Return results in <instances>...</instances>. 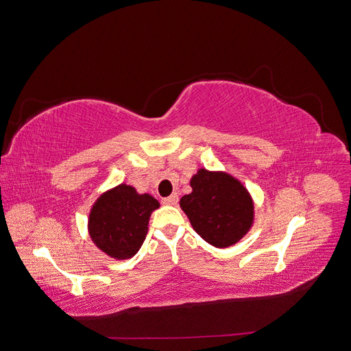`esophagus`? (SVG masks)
<instances>
[{"label": "esophagus", "mask_w": 351, "mask_h": 351, "mask_svg": "<svg viewBox=\"0 0 351 351\" xmlns=\"http://www.w3.org/2000/svg\"><path fill=\"white\" fill-rule=\"evenodd\" d=\"M177 202H178V196L177 195H171V196L162 199V204L164 205H177Z\"/></svg>", "instance_id": "obj_1"}]
</instances>
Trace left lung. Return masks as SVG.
Here are the masks:
<instances>
[{"label": "left lung", "mask_w": 351, "mask_h": 351, "mask_svg": "<svg viewBox=\"0 0 351 351\" xmlns=\"http://www.w3.org/2000/svg\"><path fill=\"white\" fill-rule=\"evenodd\" d=\"M192 192L180 199L197 234L210 246H234L254 222V202L239 178L226 171L199 168L190 178Z\"/></svg>", "instance_id": "1"}]
</instances>
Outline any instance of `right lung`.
Segmentation results:
<instances>
[{"mask_svg": "<svg viewBox=\"0 0 351 351\" xmlns=\"http://www.w3.org/2000/svg\"><path fill=\"white\" fill-rule=\"evenodd\" d=\"M159 202L130 184H117L98 196L88 217L92 243L115 261L133 258L143 244Z\"/></svg>", "mask_w": 351, "mask_h": 351, "instance_id": "1", "label": "right lung"}]
</instances>
